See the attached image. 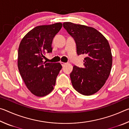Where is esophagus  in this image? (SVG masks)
Returning <instances> with one entry per match:
<instances>
[{
    "label": "esophagus",
    "mask_w": 129,
    "mask_h": 129,
    "mask_svg": "<svg viewBox=\"0 0 129 129\" xmlns=\"http://www.w3.org/2000/svg\"><path fill=\"white\" fill-rule=\"evenodd\" d=\"M60 63H61V65L62 67H64L65 66V65H66L67 64V63H65V62H60Z\"/></svg>",
    "instance_id": "obj_1"
}]
</instances>
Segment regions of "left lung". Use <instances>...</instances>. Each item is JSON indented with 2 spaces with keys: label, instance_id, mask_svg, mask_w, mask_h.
<instances>
[{
  "label": "left lung",
  "instance_id": "obj_1",
  "mask_svg": "<svg viewBox=\"0 0 129 129\" xmlns=\"http://www.w3.org/2000/svg\"><path fill=\"white\" fill-rule=\"evenodd\" d=\"M63 27L75 39L78 55L84 54V67L74 66L70 74L73 88L78 93L90 95L105 84L112 66V54L107 39L93 27L65 22Z\"/></svg>",
  "mask_w": 129,
  "mask_h": 129
}]
</instances>
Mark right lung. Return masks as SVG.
<instances>
[{"instance_id": "add662e5", "label": "right lung", "mask_w": 129, "mask_h": 129, "mask_svg": "<svg viewBox=\"0 0 129 129\" xmlns=\"http://www.w3.org/2000/svg\"><path fill=\"white\" fill-rule=\"evenodd\" d=\"M62 26L61 23L37 26L25 35L19 45V72L27 88L38 97H44L51 92L62 68L59 62L43 61L45 54L52 52L53 38Z\"/></svg>"}]
</instances>
